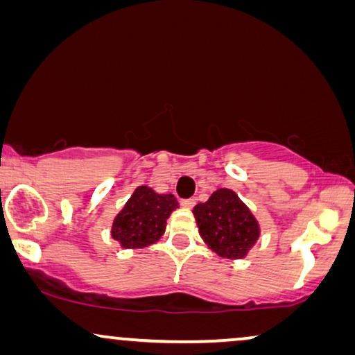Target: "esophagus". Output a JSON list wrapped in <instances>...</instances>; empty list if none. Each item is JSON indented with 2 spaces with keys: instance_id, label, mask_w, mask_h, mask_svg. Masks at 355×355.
Wrapping results in <instances>:
<instances>
[{
  "instance_id": "34e87169",
  "label": "esophagus",
  "mask_w": 355,
  "mask_h": 355,
  "mask_svg": "<svg viewBox=\"0 0 355 355\" xmlns=\"http://www.w3.org/2000/svg\"><path fill=\"white\" fill-rule=\"evenodd\" d=\"M181 205L191 210V208H193V205H196V200H193V198H184V200H181Z\"/></svg>"
}]
</instances>
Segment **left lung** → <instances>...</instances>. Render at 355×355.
<instances>
[{
  "label": "left lung",
  "instance_id": "left-lung-1",
  "mask_svg": "<svg viewBox=\"0 0 355 355\" xmlns=\"http://www.w3.org/2000/svg\"><path fill=\"white\" fill-rule=\"evenodd\" d=\"M192 213L203 242L223 259H244L260 237L259 221L231 189H218Z\"/></svg>",
  "mask_w": 355,
  "mask_h": 355
}]
</instances>
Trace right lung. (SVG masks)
Wrapping results in <instances>:
<instances>
[{
  "label": "right lung",
  "instance_id": "add662e5",
  "mask_svg": "<svg viewBox=\"0 0 355 355\" xmlns=\"http://www.w3.org/2000/svg\"><path fill=\"white\" fill-rule=\"evenodd\" d=\"M179 208L173 193H158L139 186L111 225V237L123 249H142L155 244L166 230V220Z\"/></svg>",
  "mask_w": 355,
  "mask_h": 355
}]
</instances>
